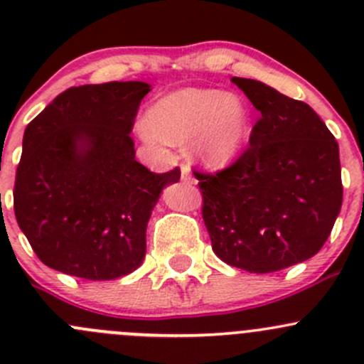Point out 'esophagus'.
<instances>
[{"label": "esophagus", "mask_w": 364, "mask_h": 364, "mask_svg": "<svg viewBox=\"0 0 364 364\" xmlns=\"http://www.w3.org/2000/svg\"><path fill=\"white\" fill-rule=\"evenodd\" d=\"M181 181L185 183H192V185H196V178H193L192 171H190L188 167H181Z\"/></svg>", "instance_id": "obj_1"}]
</instances>
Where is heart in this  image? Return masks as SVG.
<instances>
[{"label": "heart", "instance_id": "1", "mask_svg": "<svg viewBox=\"0 0 364 364\" xmlns=\"http://www.w3.org/2000/svg\"><path fill=\"white\" fill-rule=\"evenodd\" d=\"M252 112L240 97L220 90L186 87L153 105L141 135L155 146L188 144L196 139L197 159L225 165L243 149L250 134Z\"/></svg>", "mask_w": 364, "mask_h": 364}]
</instances>
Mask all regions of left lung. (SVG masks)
Listing matches in <instances>:
<instances>
[{
    "mask_svg": "<svg viewBox=\"0 0 364 364\" xmlns=\"http://www.w3.org/2000/svg\"><path fill=\"white\" fill-rule=\"evenodd\" d=\"M260 112L250 146L230 167L197 174L213 252L248 273L310 259L331 234L343 186L338 142L304 102L232 77Z\"/></svg>",
    "mask_w": 364,
    "mask_h": 364,
    "instance_id": "obj_1",
    "label": "left lung"
}]
</instances>
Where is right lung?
Instances as JSON below:
<instances>
[{
  "label": "right lung",
  "instance_id": "obj_1",
  "mask_svg": "<svg viewBox=\"0 0 364 364\" xmlns=\"http://www.w3.org/2000/svg\"><path fill=\"white\" fill-rule=\"evenodd\" d=\"M149 91L141 80L68 87L26 127L14 211L46 266L114 280L144 260L153 208L181 176L135 160L130 132Z\"/></svg>",
  "mask_w": 364,
  "mask_h": 364
}]
</instances>
